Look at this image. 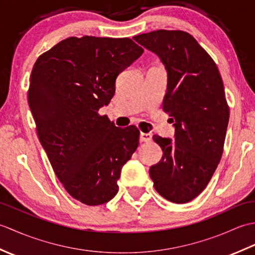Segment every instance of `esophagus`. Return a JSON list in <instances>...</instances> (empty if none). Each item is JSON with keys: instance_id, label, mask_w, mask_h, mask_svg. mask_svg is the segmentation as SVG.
<instances>
[{"instance_id": "obj_1", "label": "esophagus", "mask_w": 255, "mask_h": 255, "mask_svg": "<svg viewBox=\"0 0 255 255\" xmlns=\"http://www.w3.org/2000/svg\"><path fill=\"white\" fill-rule=\"evenodd\" d=\"M152 140V136L151 133H145V132H141L140 133V141L141 142H149Z\"/></svg>"}]
</instances>
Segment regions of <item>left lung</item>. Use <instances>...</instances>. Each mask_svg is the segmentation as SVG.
Masks as SVG:
<instances>
[{
	"label": "left lung",
	"instance_id": "obj_1",
	"mask_svg": "<svg viewBox=\"0 0 255 255\" xmlns=\"http://www.w3.org/2000/svg\"><path fill=\"white\" fill-rule=\"evenodd\" d=\"M133 39L163 63L167 73L163 111L175 129L174 140L153 136L163 155L149 174L162 197L185 204L207 186L223 155L229 122L223 79L188 32L160 29Z\"/></svg>",
	"mask_w": 255,
	"mask_h": 255
}]
</instances>
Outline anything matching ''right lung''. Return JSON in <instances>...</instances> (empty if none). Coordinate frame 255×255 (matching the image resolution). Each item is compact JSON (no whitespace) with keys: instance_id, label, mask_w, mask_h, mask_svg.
<instances>
[{"instance_id":"obj_1","label":"right lung","mask_w":255,"mask_h":255,"mask_svg":"<svg viewBox=\"0 0 255 255\" xmlns=\"http://www.w3.org/2000/svg\"><path fill=\"white\" fill-rule=\"evenodd\" d=\"M142 52L129 38L70 37L32 68L28 104L38 138L63 187L85 205L115 197L123 166L138 148L136 127L118 128L99 110Z\"/></svg>"}]
</instances>
